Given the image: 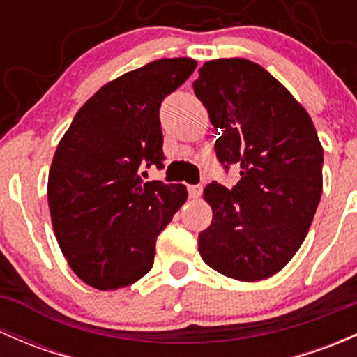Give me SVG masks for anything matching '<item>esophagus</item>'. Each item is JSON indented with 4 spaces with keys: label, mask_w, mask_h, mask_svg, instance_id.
I'll return each mask as SVG.
<instances>
[{
    "label": "esophagus",
    "mask_w": 357,
    "mask_h": 357,
    "mask_svg": "<svg viewBox=\"0 0 357 357\" xmlns=\"http://www.w3.org/2000/svg\"><path fill=\"white\" fill-rule=\"evenodd\" d=\"M188 193H190V199H199V197L202 195V186L200 185H190Z\"/></svg>",
    "instance_id": "obj_1"
}]
</instances>
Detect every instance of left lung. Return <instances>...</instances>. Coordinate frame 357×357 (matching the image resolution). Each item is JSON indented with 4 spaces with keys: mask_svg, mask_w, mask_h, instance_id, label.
<instances>
[{
    "mask_svg": "<svg viewBox=\"0 0 357 357\" xmlns=\"http://www.w3.org/2000/svg\"><path fill=\"white\" fill-rule=\"evenodd\" d=\"M219 131L215 155L240 165L231 190L211 183L212 222L199 235L207 266L238 282L282 271L298 250L323 192V146L294 95L259 63L205 62L193 82Z\"/></svg>",
    "mask_w": 357,
    "mask_h": 357,
    "instance_id": "obj_1",
    "label": "left lung"
}]
</instances>
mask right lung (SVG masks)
Returning <instances> with one entry per match:
<instances>
[{
  "mask_svg": "<svg viewBox=\"0 0 357 357\" xmlns=\"http://www.w3.org/2000/svg\"><path fill=\"white\" fill-rule=\"evenodd\" d=\"M160 59L107 82L79 109L48 174L56 242L72 271L98 290L132 285L152 269L155 242L186 199L185 185L143 183L162 167V100L195 70Z\"/></svg>",
  "mask_w": 357,
  "mask_h": 357,
  "instance_id": "add662e5",
  "label": "right lung"
}]
</instances>
